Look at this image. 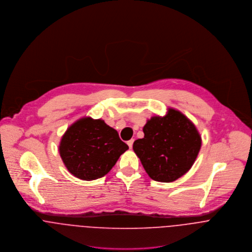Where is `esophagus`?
Returning a JSON list of instances; mask_svg holds the SVG:
<instances>
[{
    "instance_id": "34e87169",
    "label": "esophagus",
    "mask_w": 252,
    "mask_h": 252,
    "mask_svg": "<svg viewBox=\"0 0 252 252\" xmlns=\"http://www.w3.org/2000/svg\"><path fill=\"white\" fill-rule=\"evenodd\" d=\"M133 142H134V140L130 139L129 141H127V145H128V147L131 149L132 148V145H133Z\"/></svg>"
}]
</instances>
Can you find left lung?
Segmentation results:
<instances>
[{
    "instance_id": "8db88e82",
    "label": "left lung",
    "mask_w": 252,
    "mask_h": 252,
    "mask_svg": "<svg viewBox=\"0 0 252 252\" xmlns=\"http://www.w3.org/2000/svg\"><path fill=\"white\" fill-rule=\"evenodd\" d=\"M144 138L133 151L151 179L171 183L195 162L202 139L195 125L183 113L169 107L164 116H153L143 127Z\"/></svg>"
}]
</instances>
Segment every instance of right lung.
I'll list each match as a JSON object with an SVG mask.
<instances>
[{
    "mask_svg": "<svg viewBox=\"0 0 252 252\" xmlns=\"http://www.w3.org/2000/svg\"><path fill=\"white\" fill-rule=\"evenodd\" d=\"M128 146L101 119L83 117L67 127L59 153L70 174L83 181L105 176Z\"/></svg>",
    "mask_w": 252,
    "mask_h": 252,
    "instance_id": "right-lung-1",
    "label": "right lung"
}]
</instances>
